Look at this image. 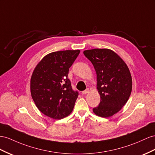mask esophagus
<instances>
[{
	"instance_id": "34e87169",
	"label": "esophagus",
	"mask_w": 155,
	"mask_h": 155,
	"mask_svg": "<svg viewBox=\"0 0 155 155\" xmlns=\"http://www.w3.org/2000/svg\"><path fill=\"white\" fill-rule=\"evenodd\" d=\"M89 89H86L85 91H82V94H87V93H89Z\"/></svg>"
}]
</instances>
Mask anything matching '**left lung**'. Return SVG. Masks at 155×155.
Listing matches in <instances>:
<instances>
[{"label": "left lung", "mask_w": 155, "mask_h": 155, "mask_svg": "<svg viewBox=\"0 0 155 155\" xmlns=\"http://www.w3.org/2000/svg\"><path fill=\"white\" fill-rule=\"evenodd\" d=\"M83 53L94 66L100 95V104L93 111L101 117H110L122 109L130 96V72L124 61L111 49H88Z\"/></svg>", "instance_id": "left-lung-1"}]
</instances>
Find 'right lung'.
Here are the masks:
<instances>
[{"label":"right lung","instance_id":"add662e5","mask_svg":"<svg viewBox=\"0 0 155 155\" xmlns=\"http://www.w3.org/2000/svg\"><path fill=\"white\" fill-rule=\"evenodd\" d=\"M80 50L50 53L36 66L31 78V93L37 108L50 118L61 119L72 112L78 97L68 78L69 68Z\"/></svg>","mask_w":155,"mask_h":155}]
</instances>
